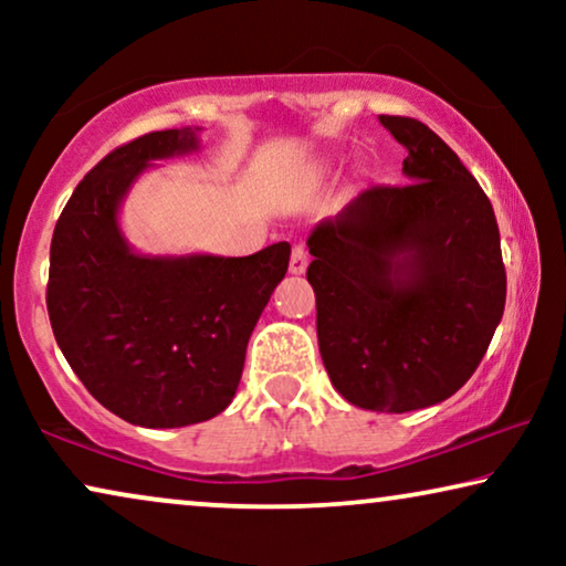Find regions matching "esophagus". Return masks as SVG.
Returning <instances> with one entry per match:
<instances>
[{"label":"esophagus","mask_w":566,"mask_h":566,"mask_svg":"<svg viewBox=\"0 0 566 566\" xmlns=\"http://www.w3.org/2000/svg\"><path fill=\"white\" fill-rule=\"evenodd\" d=\"M306 250L304 247H293V252H291V265H289V270L293 275H304L306 273Z\"/></svg>","instance_id":"esophagus-1"}]
</instances>
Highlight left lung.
Wrapping results in <instances>:
<instances>
[{
    "label": "left lung",
    "instance_id": "8db88e82",
    "mask_svg": "<svg viewBox=\"0 0 566 566\" xmlns=\"http://www.w3.org/2000/svg\"><path fill=\"white\" fill-rule=\"evenodd\" d=\"M407 149L409 185L370 188L306 239L316 337L350 405L412 412L469 381L505 312L507 277L490 198L443 138L378 115Z\"/></svg>",
    "mask_w": 566,
    "mask_h": 566
}]
</instances>
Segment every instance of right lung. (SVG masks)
I'll return each instance as SVG.
<instances>
[{"instance_id":"obj_1","label":"right lung","mask_w":566,"mask_h":566,"mask_svg":"<svg viewBox=\"0 0 566 566\" xmlns=\"http://www.w3.org/2000/svg\"><path fill=\"white\" fill-rule=\"evenodd\" d=\"M198 130H154L107 154L51 239L45 304L61 353L99 405L142 428H185L231 405L254 324L289 270V242L250 258L128 244L123 200L154 161L198 151Z\"/></svg>"}]
</instances>
